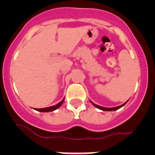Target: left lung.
Listing matches in <instances>:
<instances>
[{
    "label": "left lung",
    "mask_w": 155,
    "mask_h": 155,
    "mask_svg": "<svg viewBox=\"0 0 155 155\" xmlns=\"http://www.w3.org/2000/svg\"><path fill=\"white\" fill-rule=\"evenodd\" d=\"M91 104H92V105H94V106H95V107L98 108V109H101V110H103V111H114V110H117V109H120V108H121V107H123L124 105H125V104L127 103V102H126L125 103H124V104H123V105H119V106H117V107H113V108L102 107V106H100V105H96V104L93 103V102H91Z\"/></svg>",
    "instance_id": "obj_1"
}]
</instances>
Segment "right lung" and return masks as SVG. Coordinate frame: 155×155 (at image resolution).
Instances as JSON below:
<instances>
[{
  "instance_id": "right-lung-1",
  "label": "right lung",
  "mask_w": 155,
  "mask_h": 155,
  "mask_svg": "<svg viewBox=\"0 0 155 155\" xmlns=\"http://www.w3.org/2000/svg\"><path fill=\"white\" fill-rule=\"evenodd\" d=\"M64 101V98L61 101V102H59L58 104H57L56 105H53V106H50V107L46 108H42V109H35V110L39 111V112H42V113H47V112H52V111H54L56 109H58L59 107H61V105H62L63 102Z\"/></svg>"
}]
</instances>
